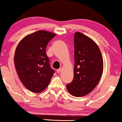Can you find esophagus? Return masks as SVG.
<instances>
[{
  "label": "esophagus",
  "instance_id": "1",
  "mask_svg": "<svg viewBox=\"0 0 122 122\" xmlns=\"http://www.w3.org/2000/svg\"><path fill=\"white\" fill-rule=\"evenodd\" d=\"M61 71H62V69H61V68H60V69H58L57 70V73H60V72H61Z\"/></svg>",
  "mask_w": 122,
  "mask_h": 122
}]
</instances>
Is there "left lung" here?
Returning <instances> with one entry per match:
<instances>
[{
	"label": "left lung",
	"instance_id": "left-lung-1",
	"mask_svg": "<svg viewBox=\"0 0 122 122\" xmlns=\"http://www.w3.org/2000/svg\"><path fill=\"white\" fill-rule=\"evenodd\" d=\"M74 77L66 85L71 94L81 97L99 83L103 71V60L97 45L90 38L76 32L74 36Z\"/></svg>",
	"mask_w": 122,
	"mask_h": 122
}]
</instances>
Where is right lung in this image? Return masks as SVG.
I'll return each instance as SVG.
<instances>
[{"mask_svg": "<svg viewBox=\"0 0 122 122\" xmlns=\"http://www.w3.org/2000/svg\"><path fill=\"white\" fill-rule=\"evenodd\" d=\"M56 34L39 30L23 38L14 56L15 69L23 85L30 91H43L51 80L54 71L46 53L47 43Z\"/></svg>", "mask_w": 122, "mask_h": 122, "instance_id": "1", "label": "right lung"}]
</instances>
